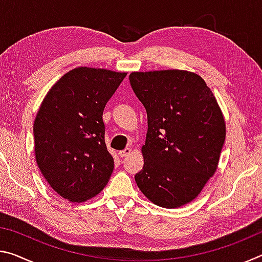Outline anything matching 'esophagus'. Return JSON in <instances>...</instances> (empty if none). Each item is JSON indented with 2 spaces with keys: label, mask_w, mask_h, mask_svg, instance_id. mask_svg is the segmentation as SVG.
Listing matches in <instances>:
<instances>
[{
  "label": "esophagus",
  "mask_w": 262,
  "mask_h": 262,
  "mask_svg": "<svg viewBox=\"0 0 262 262\" xmlns=\"http://www.w3.org/2000/svg\"><path fill=\"white\" fill-rule=\"evenodd\" d=\"M130 154H132V149L130 148H126V149H123V150H121L120 152H119V155H120V157H127V156H129Z\"/></svg>",
  "instance_id": "esophagus-1"
}]
</instances>
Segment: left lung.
I'll return each mask as SVG.
<instances>
[{
  "mask_svg": "<svg viewBox=\"0 0 262 262\" xmlns=\"http://www.w3.org/2000/svg\"><path fill=\"white\" fill-rule=\"evenodd\" d=\"M129 81L148 114L144 165L136 184L159 207L187 205L216 172L225 141L223 113L195 73L134 72Z\"/></svg>",
  "mask_w": 262,
  "mask_h": 262,
  "instance_id": "left-lung-1",
  "label": "left lung"
}]
</instances>
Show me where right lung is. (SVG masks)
Wrapping results in <instances>:
<instances>
[{
	"label": "right lung",
	"mask_w": 262,
	"mask_h": 262,
	"mask_svg": "<svg viewBox=\"0 0 262 262\" xmlns=\"http://www.w3.org/2000/svg\"><path fill=\"white\" fill-rule=\"evenodd\" d=\"M127 73L78 67L43 98L34 119L35 162L51 187L70 202L104 189L114 161L105 143L103 112Z\"/></svg>",
	"instance_id": "add662e5"
}]
</instances>
